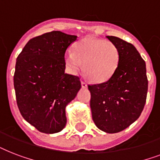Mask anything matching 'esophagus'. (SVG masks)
I'll use <instances>...</instances> for the list:
<instances>
[{"label": "esophagus", "instance_id": "obj_1", "mask_svg": "<svg viewBox=\"0 0 160 160\" xmlns=\"http://www.w3.org/2000/svg\"><path fill=\"white\" fill-rule=\"evenodd\" d=\"M81 86H82V88H87V84L84 80H81Z\"/></svg>", "mask_w": 160, "mask_h": 160}]
</instances>
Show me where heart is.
<instances>
[{
    "label": "heart",
    "instance_id": "1",
    "mask_svg": "<svg viewBox=\"0 0 160 160\" xmlns=\"http://www.w3.org/2000/svg\"><path fill=\"white\" fill-rule=\"evenodd\" d=\"M120 52L116 44L104 39L88 36L75 44L73 52L65 55V64L72 73L81 70L90 80L103 83L109 80L116 72Z\"/></svg>",
    "mask_w": 160,
    "mask_h": 160
}]
</instances>
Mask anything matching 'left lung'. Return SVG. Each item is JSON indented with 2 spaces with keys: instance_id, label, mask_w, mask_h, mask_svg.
<instances>
[{
  "instance_id": "1",
  "label": "left lung",
  "mask_w": 160,
  "mask_h": 160,
  "mask_svg": "<svg viewBox=\"0 0 160 160\" xmlns=\"http://www.w3.org/2000/svg\"><path fill=\"white\" fill-rule=\"evenodd\" d=\"M107 38L119 49L118 69L109 80L88 88L95 125L114 134L126 129L141 114L146 102L148 79L145 61L131 43L115 36Z\"/></svg>"
}]
</instances>
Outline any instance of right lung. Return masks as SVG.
<instances>
[{"label":"right lung","instance_id":"add662e5","mask_svg":"<svg viewBox=\"0 0 160 160\" xmlns=\"http://www.w3.org/2000/svg\"><path fill=\"white\" fill-rule=\"evenodd\" d=\"M77 36L54 31L31 39L16 59L14 88L21 115L46 134L61 131L65 107L81 87L80 77L65 73V54Z\"/></svg>","mask_w":160,"mask_h":160}]
</instances>
